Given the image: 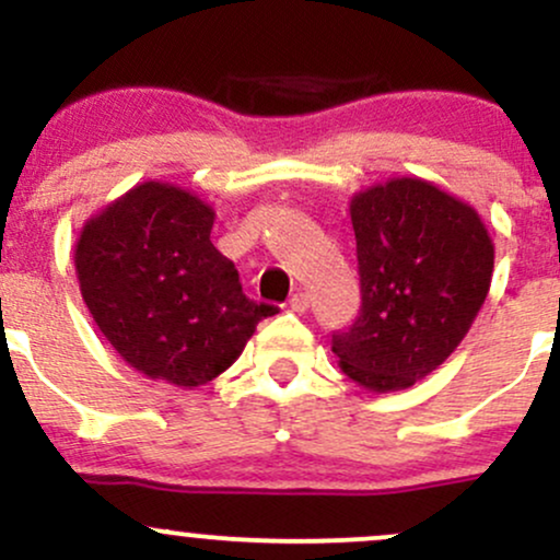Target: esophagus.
I'll use <instances>...</instances> for the list:
<instances>
[{
	"mask_svg": "<svg viewBox=\"0 0 560 560\" xmlns=\"http://www.w3.org/2000/svg\"><path fill=\"white\" fill-rule=\"evenodd\" d=\"M289 307H292L294 313H305L307 307H311V298H307L305 292H294L292 298H289Z\"/></svg>",
	"mask_w": 560,
	"mask_h": 560,
	"instance_id": "esophagus-1",
	"label": "esophagus"
}]
</instances>
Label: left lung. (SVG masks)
Segmentation results:
<instances>
[{
	"mask_svg": "<svg viewBox=\"0 0 560 560\" xmlns=\"http://www.w3.org/2000/svg\"><path fill=\"white\" fill-rule=\"evenodd\" d=\"M361 311L331 352L371 392L408 389L460 345L490 292L494 247L471 205L423 178H392L350 202Z\"/></svg>",
	"mask_w": 560,
	"mask_h": 560,
	"instance_id": "8db88e82",
	"label": "left lung"
}]
</instances>
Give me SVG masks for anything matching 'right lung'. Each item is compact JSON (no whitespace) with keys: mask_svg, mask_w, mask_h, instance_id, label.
Wrapping results in <instances>:
<instances>
[{"mask_svg":"<svg viewBox=\"0 0 560 560\" xmlns=\"http://www.w3.org/2000/svg\"><path fill=\"white\" fill-rule=\"evenodd\" d=\"M210 205L144 182L89 218L75 276L102 337L150 378L199 387L242 355L276 307L244 298L234 262L210 242Z\"/></svg>","mask_w":560,"mask_h":560,"instance_id":"add662e5","label":"right lung"}]
</instances>
